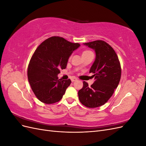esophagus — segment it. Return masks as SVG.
Wrapping results in <instances>:
<instances>
[{"label": "esophagus", "instance_id": "esophagus-1", "mask_svg": "<svg viewBox=\"0 0 146 146\" xmlns=\"http://www.w3.org/2000/svg\"><path fill=\"white\" fill-rule=\"evenodd\" d=\"M77 80V78H76V77H72V78H71V81L72 82H75V81H76Z\"/></svg>", "mask_w": 146, "mask_h": 146}]
</instances>
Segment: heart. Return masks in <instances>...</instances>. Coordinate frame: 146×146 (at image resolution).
Wrapping results in <instances>:
<instances>
[{
    "label": "heart",
    "instance_id": "1",
    "mask_svg": "<svg viewBox=\"0 0 146 146\" xmlns=\"http://www.w3.org/2000/svg\"><path fill=\"white\" fill-rule=\"evenodd\" d=\"M91 53H92V52L91 51H90V50H85V51L83 52L82 56L87 55V54H91Z\"/></svg>",
    "mask_w": 146,
    "mask_h": 146
}]
</instances>
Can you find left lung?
Segmentation results:
<instances>
[{
	"label": "left lung",
	"mask_w": 146,
	"mask_h": 146,
	"mask_svg": "<svg viewBox=\"0 0 146 146\" xmlns=\"http://www.w3.org/2000/svg\"><path fill=\"white\" fill-rule=\"evenodd\" d=\"M84 45L96 52V59L90 72L93 73L94 82L91 86L83 82V86L78 92L80 102L88 108H97L104 105L117 87L121 77V68L118 56L113 47L102 40Z\"/></svg>",
	"instance_id": "1"
}]
</instances>
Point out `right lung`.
<instances>
[{
	"label": "right lung",
	"mask_w": 146,
	"mask_h": 146,
	"mask_svg": "<svg viewBox=\"0 0 146 146\" xmlns=\"http://www.w3.org/2000/svg\"><path fill=\"white\" fill-rule=\"evenodd\" d=\"M80 46L62 37L52 36L39 45L30 59L27 70L29 82L35 95L42 102L52 104L60 101L70 79H58L60 69L66 68L74 50Z\"/></svg>",
	"instance_id": "obj_1"
}]
</instances>
